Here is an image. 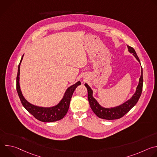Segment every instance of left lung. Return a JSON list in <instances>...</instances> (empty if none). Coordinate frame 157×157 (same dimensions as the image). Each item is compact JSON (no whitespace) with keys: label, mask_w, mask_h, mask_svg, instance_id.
<instances>
[{"label":"left lung","mask_w":157,"mask_h":157,"mask_svg":"<svg viewBox=\"0 0 157 157\" xmlns=\"http://www.w3.org/2000/svg\"><path fill=\"white\" fill-rule=\"evenodd\" d=\"M128 52L131 53H133V55L136 57V58L138 60V61L140 63V59L135 51L132 47L127 45ZM87 89V98L88 101L90 104L91 108L92 109L94 113L99 118L106 119V120H114L120 119L123 117L125 114H126L138 102L142 91L143 87V73L142 68V73L140 78L139 79V82L137 87L136 91L132 97L124 102V104L111 108H104L99 105L98 101L93 98V91L86 83L84 84Z\"/></svg>","instance_id":"1"}]
</instances>
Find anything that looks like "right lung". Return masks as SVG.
<instances>
[{"instance_id":"right-lung-1","label":"right lung","mask_w":157,"mask_h":157,"mask_svg":"<svg viewBox=\"0 0 157 157\" xmlns=\"http://www.w3.org/2000/svg\"><path fill=\"white\" fill-rule=\"evenodd\" d=\"M23 56L24 55L22 56L20 62L18 64V73L17 76V91L22 105H23V106L29 113H30L35 118L40 121L44 122H52L61 120L64 117L67 112H68L72 95L76 88L81 84V82L78 81L76 84L72 85L67 89L63 99L56 105L52 107H41L34 105L29 103L24 98L20 88V66Z\"/></svg>"}]
</instances>
